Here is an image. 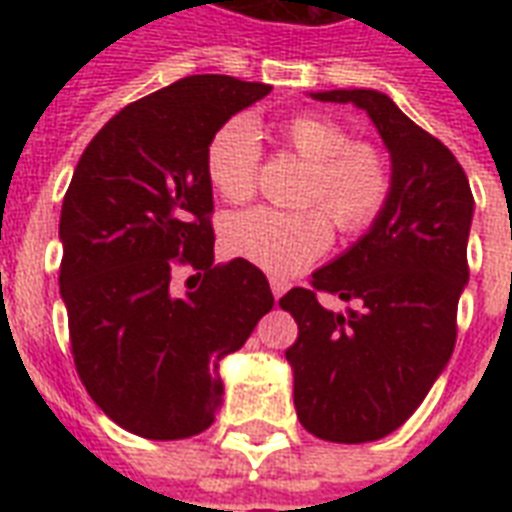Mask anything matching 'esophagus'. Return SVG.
Here are the masks:
<instances>
[{
	"mask_svg": "<svg viewBox=\"0 0 512 512\" xmlns=\"http://www.w3.org/2000/svg\"><path fill=\"white\" fill-rule=\"evenodd\" d=\"M287 289H289L287 279H281V276H271V292H273V297H276V300H279V297L284 295Z\"/></svg>",
	"mask_w": 512,
	"mask_h": 512,
	"instance_id": "obj_1",
	"label": "esophagus"
}]
</instances>
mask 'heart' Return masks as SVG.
<instances>
[{
    "instance_id": "b5f03b06",
    "label": "heart",
    "mask_w": 512,
    "mask_h": 512,
    "mask_svg": "<svg viewBox=\"0 0 512 512\" xmlns=\"http://www.w3.org/2000/svg\"><path fill=\"white\" fill-rule=\"evenodd\" d=\"M276 135L311 164L300 204L318 207L281 212L255 207L233 215L223 228L225 249L233 257L276 276H292L316 263L332 244V223L342 233H361L380 217L390 196V164L380 148L350 140L340 122L321 114H295L276 127ZM257 132L247 119H228L209 138L204 167L223 199L239 204L257 185Z\"/></svg>"
}]
</instances>
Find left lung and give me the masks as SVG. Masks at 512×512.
I'll use <instances>...</instances> for the list:
<instances>
[{"mask_svg": "<svg viewBox=\"0 0 512 512\" xmlns=\"http://www.w3.org/2000/svg\"><path fill=\"white\" fill-rule=\"evenodd\" d=\"M364 108L390 151V196L369 233L279 305L297 321L287 348L303 428L366 444L401 428L444 372L468 284L473 193L460 162L377 90L313 92ZM321 291L353 302L327 312Z\"/></svg>", "mask_w": 512, "mask_h": 512, "instance_id": "8db88e82", "label": "left lung"}]
</instances>
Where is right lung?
<instances>
[{"instance_id": "1", "label": "right lung", "mask_w": 512, "mask_h": 512, "mask_svg": "<svg viewBox=\"0 0 512 512\" xmlns=\"http://www.w3.org/2000/svg\"><path fill=\"white\" fill-rule=\"evenodd\" d=\"M271 84L199 74L124 106L84 148L60 209V297L76 372L103 412L151 441L196 436L223 401L217 361L273 308L247 260L215 265L209 138ZM199 285L175 296L171 273ZM193 279V276H191Z\"/></svg>"}]
</instances>
